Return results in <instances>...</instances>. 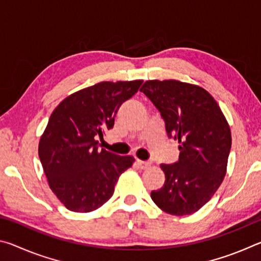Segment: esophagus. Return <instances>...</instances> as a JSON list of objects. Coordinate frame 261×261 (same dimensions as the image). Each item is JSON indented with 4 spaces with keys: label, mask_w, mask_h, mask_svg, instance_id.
Returning <instances> with one entry per match:
<instances>
[{
    "label": "esophagus",
    "mask_w": 261,
    "mask_h": 261,
    "mask_svg": "<svg viewBox=\"0 0 261 261\" xmlns=\"http://www.w3.org/2000/svg\"><path fill=\"white\" fill-rule=\"evenodd\" d=\"M136 165L138 166L140 169H147V168L151 166V163L147 161H141V160H136Z\"/></svg>",
    "instance_id": "obj_1"
}]
</instances>
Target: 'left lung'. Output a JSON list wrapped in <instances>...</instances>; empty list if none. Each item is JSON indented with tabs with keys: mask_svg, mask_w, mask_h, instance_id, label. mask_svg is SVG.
<instances>
[{
	"mask_svg": "<svg viewBox=\"0 0 261 261\" xmlns=\"http://www.w3.org/2000/svg\"><path fill=\"white\" fill-rule=\"evenodd\" d=\"M140 92L160 112L168 137L180 144L178 161L161 165L166 180L152 191V200L168 214H192L213 197L224 178L230 127L213 96L198 85L155 79L145 83Z\"/></svg>",
	"mask_w": 261,
	"mask_h": 261,
	"instance_id": "obj_1",
	"label": "left lung"
}]
</instances>
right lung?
Masks as SVG:
<instances>
[{"label":"right lung","instance_id":"add662e5","mask_svg":"<svg viewBox=\"0 0 261 261\" xmlns=\"http://www.w3.org/2000/svg\"><path fill=\"white\" fill-rule=\"evenodd\" d=\"M141 84L101 82L69 95L51 113L39 141V158L49 188L69 211L98 210L135 162L131 155L99 149L95 137L112 129L118 108Z\"/></svg>","mask_w":261,"mask_h":261}]
</instances>
